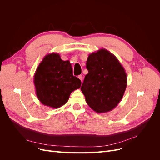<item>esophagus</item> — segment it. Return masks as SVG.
<instances>
[{"label":"esophagus","instance_id":"34e87169","mask_svg":"<svg viewBox=\"0 0 160 160\" xmlns=\"http://www.w3.org/2000/svg\"><path fill=\"white\" fill-rule=\"evenodd\" d=\"M78 77H79V79L82 81H83V75H79L78 76Z\"/></svg>","mask_w":160,"mask_h":160}]
</instances>
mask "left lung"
<instances>
[{
    "mask_svg": "<svg viewBox=\"0 0 160 160\" xmlns=\"http://www.w3.org/2000/svg\"><path fill=\"white\" fill-rule=\"evenodd\" d=\"M88 74L81 88L86 102L95 112L113 110L122 100L127 87V74L113 54L101 49L89 54Z\"/></svg>",
    "mask_w": 160,
    "mask_h": 160,
    "instance_id": "left-lung-1",
    "label": "left lung"
}]
</instances>
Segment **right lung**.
<instances>
[{
  "label": "right lung",
  "instance_id": "right-lung-1",
  "mask_svg": "<svg viewBox=\"0 0 160 160\" xmlns=\"http://www.w3.org/2000/svg\"><path fill=\"white\" fill-rule=\"evenodd\" d=\"M37 98L43 105L57 109L69 100L71 92L79 89L81 80L72 75L69 61H62L58 53L44 57L34 75Z\"/></svg>",
  "mask_w": 160,
  "mask_h": 160
}]
</instances>
